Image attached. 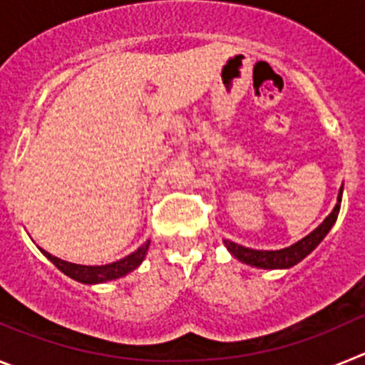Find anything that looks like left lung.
<instances>
[{"label":"left lung","instance_id":"1","mask_svg":"<svg viewBox=\"0 0 365 365\" xmlns=\"http://www.w3.org/2000/svg\"><path fill=\"white\" fill-rule=\"evenodd\" d=\"M340 202L341 190L338 193V202L334 206V210L325 217V221L322 222L320 227L309 235H305L302 241L291 245V247L282 248V250H254V248L241 247V245H235L228 240H225V245H227L232 256H235L240 261L247 263V265L259 267V269H289V267L299 263L305 256H309L322 243V240L329 234L331 227L336 221L338 212H340Z\"/></svg>","mask_w":365,"mask_h":365}]
</instances>
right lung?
Listing matches in <instances>:
<instances>
[{"instance_id":"obj_1","label":"right lung","mask_w":365,"mask_h":365,"mask_svg":"<svg viewBox=\"0 0 365 365\" xmlns=\"http://www.w3.org/2000/svg\"><path fill=\"white\" fill-rule=\"evenodd\" d=\"M148 247H150V241L143 245L140 248H137L133 254L125 256L124 259L115 261V263H109V265L102 267H86V265H76V263H69V261H63L56 256H51L49 252H41L47 256V259H51L58 269L62 270L63 274H67L69 278L76 279L80 283H102L108 282V279H117L120 276H125L128 272L137 269L140 263H143L144 256L148 252Z\"/></svg>"}]
</instances>
